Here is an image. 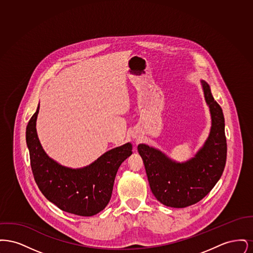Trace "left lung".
<instances>
[{
  "label": "left lung",
  "mask_w": 253,
  "mask_h": 253,
  "mask_svg": "<svg viewBox=\"0 0 253 253\" xmlns=\"http://www.w3.org/2000/svg\"><path fill=\"white\" fill-rule=\"evenodd\" d=\"M201 85L210 108L211 127L204 145L194 157L180 163L154 147L137 146L152 193L160 203L170 208H186L203 199L220 179L226 165L223 111L211 95L210 85L203 80Z\"/></svg>",
  "instance_id": "left-lung-1"
}]
</instances>
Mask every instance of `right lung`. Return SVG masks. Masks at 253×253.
Masks as SVG:
<instances>
[{
  "mask_svg": "<svg viewBox=\"0 0 253 253\" xmlns=\"http://www.w3.org/2000/svg\"><path fill=\"white\" fill-rule=\"evenodd\" d=\"M40 104L26 127L33 175L40 191L63 211L93 216L108 205L116 174L121 163L132 155L130 142L104 153L84 168L60 165L47 156L39 140L36 121Z\"/></svg>",
  "mask_w": 253,
  "mask_h": 253,
  "instance_id": "1",
  "label": "right lung"
}]
</instances>
